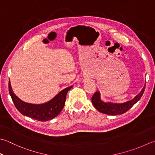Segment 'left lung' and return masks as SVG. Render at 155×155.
Listing matches in <instances>:
<instances>
[{
    "mask_svg": "<svg viewBox=\"0 0 155 155\" xmlns=\"http://www.w3.org/2000/svg\"><path fill=\"white\" fill-rule=\"evenodd\" d=\"M145 86L146 85H144L140 93L136 95L134 99L127 102L123 103V104H115V103H106L102 101L100 99L99 92L96 91L91 97L92 104L97 110L103 114L111 115V116L122 114L128 111L141 98L144 92Z\"/></svg>",
    "mask_w": 155,
    "mask_h": 155,
    "instance_id": "obj_1",
    "label": "left lung"
}]
</instances>
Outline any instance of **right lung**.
Instances as JSON below:
<instances>
[{
  "instance_id": "1",
  "label": "right lung",
  "mask_w": 155,
  "mask_h": 155,
  "mask_svg": "<svg viewBox=\"0 0 155 155\" xmlns=\"http://www.w3.org/2000/svg\"><path fill=\"white\" fill-rule=\"evenodd\" d=\"M72 86L61 91L50 101L43 104H31L18 98L12 90L10 81L8 83L9 93L17 110L21 114L40 122L50 120L58 115L65 105L66 94Z\"/></svg>"
}]
</instances>
